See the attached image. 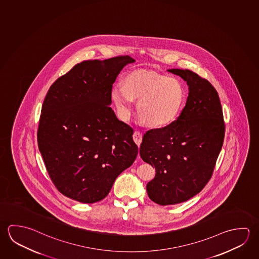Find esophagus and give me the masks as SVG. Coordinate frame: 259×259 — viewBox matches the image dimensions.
<instances>
[{
	"label": "esophagus",
	"mask_w": 259,
	"mask_h": 259,
	"mask_svg": "<svg viewBox=\"0 0 259 259\" xmlns=\"http://www.w3.org/2000/svg\"><path fill=\"white\" fill-rule=\"evenodd\" d=\"M133 139L135 141L136 145L139 146L141 145V143H142V139H143V136H142L140 132H135L134 135H133Z\"/></svg>",
	"instance_id": "1"
}]
</instances>
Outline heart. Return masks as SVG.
Returning a JSON list of instances; mask_svg holds the SVG:
<instances>
[{
    "mask_svg": "<svg viewBox=\"0 0 259 259\" xmlns=\"http://www.w3.org/2000/svg\"><path fill=\"white\" fill-rule=\"evenodd\" d=\"M111 98L119 114L127 118L133 101L138 100L141 123L152 129L168 127L177 121L185 107L186 94L182 82L165 74L136 70L123 78V84L112 87Z\"/></svg>",
    "mask_w": 259,
    "mask_h": 259,
    "instance_id": "1",
    "label": "heart"
}]
</instances>
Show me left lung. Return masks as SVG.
<instances>
[{
	"instance_id": "8db88e82",
	"label": "left lung",
	"mask_w": 259,
	"mask_h": 259,
	"mask_svg": "<svg viewBox=\"0 0 259 259\" xmlns=\"http://www.w3.org/2000/svg\"><path fill=\"white\" fill-rule=\"evenodd\" d=\"M188 85L180 116L168 127L146 132L141 158L155 168L146 185L150 199L161 205L186 202L202 191L213 174L225 137L222 106L210 82L190 70L169 69Z\"/></svg>"
}]
</instances>
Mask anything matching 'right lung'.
<instances>
[{"label": "right lung", "mask_w": 259, "mask_h": 259, "mask_svg": "<svg viewBox=\"0 0 259 259\" xmlns=\"http://www.w3.org/2000/svg\"><path fill=\"white\" fill-rule=\"evenodd\" d=\"M130 56L89 60L58 78L46 95L37 132L47 172L63 195L92 204L109 194L135 162L133 129L119 121L111 90Z\"/></svg>", "instance_id": "1"}]
</instances>
